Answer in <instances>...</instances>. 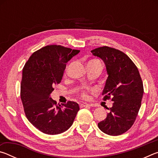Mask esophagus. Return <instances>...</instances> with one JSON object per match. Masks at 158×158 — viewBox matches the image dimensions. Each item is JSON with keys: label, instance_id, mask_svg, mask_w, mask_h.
Instances as JSON below:
<instances>
[{"label": "esophagus", "instance_id": "34e87169", "mask_svg": "<svg viewBox=\"0 0 158 158\" xmlns=\"http://www.w3.org/2000/svg\"><path fill=\"white\" fill-rule=\"evenodd\" d=\"M91 106L90 105V104H88V103H85V102H84V103H82V104H81V105H80V106H81V107H85V106Z\"/></svg>", "mask_w": 158, "mask_h": 158}]
</instances>
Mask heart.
Listing matches in <instances>:
<instances>
[{
    "label": "heart",
    "instance_id": "1",
    "mask_svg": "<svg viewBox=\"0 0 158 158\" xmlns=\"http://www.w3.org/2000/svg\"><path fill=\"white\" fill-rule=\"evenodd\" d=\"M80 95H81V97L84 98H88L87 93H86V91H85L84 89L81 90V93H80Z\"/></svg>",
    "mask_w": 158,
    "mask_h": 158
}]
</instances>
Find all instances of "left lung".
<instances>
[{
  "label": "left lung",
  "instance_id": "obj_1",
  "mask_svg": "<svg viewBox=\"0 0 158 158\" xmlns=\"http://www.w3.org/2000/svg\"><path fill=\"white\" fill-rule=\"evenodd\" d=\"M91 53L106 66L108 78L102 92L104 100L111 98L114 102L98 127L106 135H122L132 126L139 111L143 94L142 80L137 66L121 51L105 46Z\"/></svg>",
  "mask_w": 158,
  "mask_h": 158
}]
</instances>
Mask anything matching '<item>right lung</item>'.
<instances>
[{
    "label": "right lung",
    "instance_id": "add662e5",
    "mask_svg": "<svg viewBox=\"0 0 158 158\" xmlns=\"http://www.w3.org/2000/svg\"><path fill=\"white\" fill-rule=\"evenodd\" d=\"M60 45H48L34 52L22 71L21 99L26 116L37 129L58 135L73 125L79 110L75 102L58 105L50 97L53 86L62 80L66 64L79 53Z\"/></svg>",
    "mask_w": 158,
    "mask_h": 158
}]
</instances>
